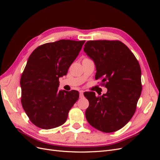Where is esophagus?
<instances>
[{"mask_svg": "<svg viewBox=\"0 0 160 160\" xmlns=\"http://www.w3.org/2000/svg\"><path fill=\"white\" fill-rule=\"evenodd\" d=\"M83 92H84V91H83V90H81V91H79V94H80V98H83Z\"/></svg>", "mask_w": 160, "mask_h": 160, "instance_id": "1", "label": "esophagus"}]
</instances>
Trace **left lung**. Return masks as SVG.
<instances>
[{
  "instance_id": "1",
  "label": "left lung",
  "mask_w": 160,
  "mask_h": 160,
  "mask_svg": "<svg viewBox=\"0 0 160 160\" xmlns=\"http://www.w3.org/2000/svg\"><path fill=\"white\" fill-rule=\"evenodd\" d=\"M84 51L93 60L95 79L108 89L101 96L84 93L89 105L85 111L89 123L101 132L122 129L132 119L141 95V68L133 53L120 41H89Z\"/></svg>"
}]
</instances>
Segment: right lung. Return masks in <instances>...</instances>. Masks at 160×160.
<instances>
[{
    "label": "right lung",
    "mask_w": 160,
    "mask_h": 160,
    "mask_svg": "<svg viewBox=\"0 0 160 160\" xmlns=\"http://www.w3.org/2000/svg\"><path fill=\"white\" fill-rule=\"evenodd\" d=\"M85 41L59 40L38 46L28 57L21 77V101L37 127L50 129L63 124L78 100L75 90L59 91V77L66 75Z\"/></svg>",
    "instance_id": "1"
}]
</instances>
